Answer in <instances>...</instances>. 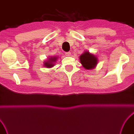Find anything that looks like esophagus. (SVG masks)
Segmentation results:
<instances>
[{
  "label": "esophagus",
  "mask_w": 134,
  "mask_h": 134,
  "mask_svg": "<svg viewBox=\"0 0 134 134\" xmlns=\"http://www.w3.org/2000/svg\"><path fill=\"white\" fill-rule=\"evenodd\" d=\"M65 55H66L67 56H71V53L70 52H66V53H65Z\"/></svg>",
  "instance_id": "1"
}]
</instances>
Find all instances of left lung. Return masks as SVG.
Masks as SVG:
<instances>
[{
  "mask_svg": "<svg viewBox=\"0 0 134 134\" xmlns=\"http://www.w3.org/2000/svg\"><path fill=\"white\" fill-rule=\"evenodd\" d=\"M80 61L83 67L86 70H92L96 67L98 60L95 55L89 51H85L80 56Z\"/></svg>",
  "mask_w": 134,
  "mask_h": 134,
  "instance_id": "left-lung-1",
  "label": "left lung"
}]
</instances>
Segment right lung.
I'll return each instance as SVG.
<instances>
[{
  "mask_svg": "<svg viewBox=\"0 0 134 134\" xmlns=\"http://www.w3.org/2000/svg\"><path fill=\"white\" fill-rule=\"evenodd\" d=\"M48 59H47V60L43 62V65L44 67H46L47 68H51L54 65L55 63L56 62L57 59H58V57L56 56L49 57Z\"/></svg>",
  "mask_w": 134,
  "mask_h": 134,
  "instance_id": "right-lung-1",
  "label": "right lung"
}]
</instances>
